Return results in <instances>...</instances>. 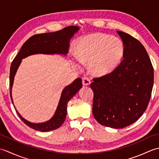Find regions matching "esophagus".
<instances>
[{"mask_svg": "<svg viewBox=\"0 0 159 159\" xmlns=\"http://www.w3.org/2000/svg\"><path fill=\"white\" fill-rule=\"evenodd\" d=\"M82 81H83V85L84 86H88L91 84L90 80L87 77H84L82 79Z\"/></svg>", "mask_w": 159, "mask_h": 159, "instance_id": "34e87169", "label": "esophagus"}]
</instances>
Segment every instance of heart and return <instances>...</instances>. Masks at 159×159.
I'll return each mask as SVG.
<instances>
[{"label":"heart","mask_w":159,"mask_h":159,"mask_svg":"<svg viewBox=\"0 0 159 159\" xmlns=\"http://www.w3.org/2000/svg\"><path fill=\"white\" fill-rule=\"evenodd\" d=\"M124 45L120 38L103 33L84 36L76 42V56L79 61L88 63L90 72L103 76L113 72L122 61ZM72 61L76 67L79 63Z\"/></svg>","instance_id":"obj_1"}]
</instances>
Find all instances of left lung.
Wrapping results in <instances>:
<instances>
[{"label": "left lung", "mask_w": 159, "mask_h": 159, "mask_svg": "<svg viewBox=\"0 0 159 159\" xmlns=\"http://www.w3.org/2000/svg\"><path fill=\"white\" fill-rule=\"evenodd\" d=\"M124 45L122 61L113 72L91 84L93 92L92 112L101 125L123 128L142 116L150 102L154 70L140 42L117 31Z\"/></svg>", "instance_id": "obj_1"}]
</instances>
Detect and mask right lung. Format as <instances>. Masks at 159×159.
<instances>
[{
    "label": "right lung",
    "mask_w": 159,
    "mask_h": 159,
    "mask_svg": "<svg viewBox=\"0 0 159 159\" xmlns=\"http://www.w3.org/2000/svg\"><path fill=\"white\" fill-rule=\"evenodd\" d=\"M80 27L78 26H70L63 29L52 33H46L35 35L31 37L22 45L21 49L11 63L10 67L9 85L10 96L13 104L12 98V87L16 74L22 60L26 57L38 54L43 55H59L66 57L69 51L70 42L74 35L79 31ZM83 87L81 79H76L70 85L66 86L62 91L57 109L53 116L50 120L42 123H33L25 119L14 106L16 113L24 123L30 128L40 132H48L59 128L67 116V106L70 99L76 95Z\"/></svg>",
    "instance_id": "right-lung-1"
}]
</instances>
